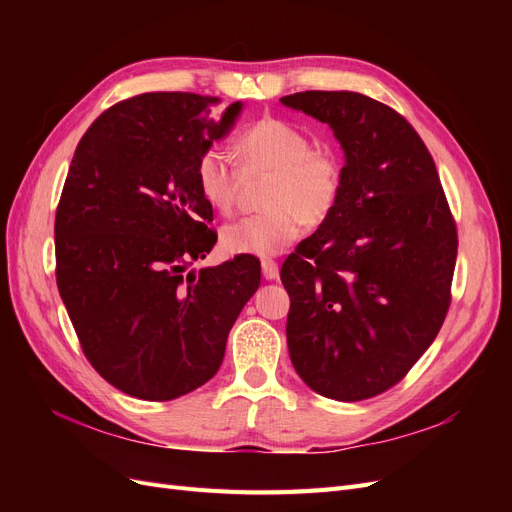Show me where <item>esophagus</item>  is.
<instances>
[{"label": "esophagus", "mask_w": 512, "mask_h": 512, "mask_svg": "<svg viewBox=\"0 0 512 512\" xmlns=\"http://www.w3.org/2000/svg\"><path fill=\"white\" fill-rule=\"evenodd\" d=\"M262 277H265V280H277V277H280V267H277L275 260H262Z\"/></svg>", "instance_id": "1"}]
</instances>
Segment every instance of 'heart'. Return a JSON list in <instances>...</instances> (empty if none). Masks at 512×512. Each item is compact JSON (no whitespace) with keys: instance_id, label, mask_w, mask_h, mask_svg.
Wrapping results in <instances>:
<instances>
[{"instance_id":"b5f03b06","label":"heart","mask_w":512,"mask_h":512,"mask_svg":"<svg viewBox=\"0 0 512 512\" xmlns=\"http://www.w3.org/2000/svg\"><path fill=\"white\" fill-rule=\"evenodd\" d=\"M245 168L271 170L265 188L269 209L224 226L222 245L232 254L275 256L301 237L307 224H322L335 211L344 185L342 160L331 147L309 145L290 121L265 117L237 141ZM198 192L220 213L235 209L239 170L220 145H207L194 164Z\"/></svg>"}]
</instances>
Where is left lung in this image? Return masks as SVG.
<instances>
[{
    "label": "left lung",
    "instance_id": "8db88e82",
    "mask_svg": "<svg viewBox=\"0 0 512 512\" xmlns=\"http://www.w3.org/2000/svg\"><path fill=\"white\" fill-rule=\"evenodd\" d=\"M282 102L329 123L346 153L342 196L282 265L290 361L337 401L406 378L451 307L457 224L423 138L404 115L356 91Z\"/></svg>",
    "mask_w": 512,
    "mask_h": 512
}]
</instances>
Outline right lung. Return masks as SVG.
I'll return each mask as SVG.
<instances>
[{"mask_svg": "<svg viewBox=\"0 0 512 512\" xmlns=\"http://www.w3.org/2000/svg\"><path fill=\"white\" fill-rule=\"evenodd\" d=\"M149 91L113 104L76 145L55 213V275L81 350L115 389L168 401L209 382L260 286L239 254L188 271L218 241L194 179L198 153L241 111Z\"/></svg>", "mask_w": 512, "mask_h": 512, "instance_id": "1", "label": "right lung"}]
</instances>
